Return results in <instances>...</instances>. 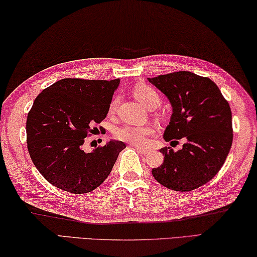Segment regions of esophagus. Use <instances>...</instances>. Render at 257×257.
<instances>
[{
	"instance_id": "esophagus-1",
	"label": "esophagus",
	"mask_w": 257,
	"mask_h": 257,
	"mask_svg": "<svg viewBox=\"0 0 257 257\" xmlns=\"http://www.w3.org/2000/svg\"><path fill=\"white\" fill-rule=\"evenodd\" d=\"M133 148L136 150H138L139 152H141L142 155H147L148 152H149V149L148 148H143V147H138V146H133Z\"/></svg>"
}]
</instances>
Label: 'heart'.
Masks as SVG:
<instances>
[{
	"label": "heart",
	"mask_w": 257,
	"mask_h": 257,
	"mask_svg": "<svg viewBox=\"0 0 257 257\" xmlns=\"http://www.w3.org/2000/svg\"><path fill=\"white\" fill-rule=\"evenodd\" d=\"M133 93L136 98L140 101L142 105L146 107L154 109V108L158 107L161 101L160 96L158 91L151 85L141 83L138 84L133 90ZM117 105H118V98L114 97L111 99L108 107V115L111 116L115 114L117 109ZM154 128L150 125H131L126 124L120 126L115 131V137L117 140L127 142L132 146H145L148 139L154 134Z\"/></svg>",
	"instance_id": "heart-1"
}]
</instances>
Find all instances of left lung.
Returning <instances> with one entry per match:
<instances>
[{"label": "left lung", "instance_id": "left-lung-1", "mask_svg": "<svg viewBox=\"0 0 257 257\" xmlns=\"http://www.w3.org/2000/svg\"><path fill=\"white\" fill-rule=\"evenodd\" d=\"M168 97L173 115L164 139H186L183 149L160 150L165 160L152 169L155 179L173 191L188 192L210 182L232 145L231 109L212 80L188 71L148 79Z\"/></svg>", "mask_w": 257, "mask_h": 257}]
</instances>
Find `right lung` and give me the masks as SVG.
I'll list each match as a JSON object with an SVG mask.
<instances>
[{
    "instance_id": "add662e5",
    "label": "right lung",
    "mask_w": 257,
    "mask_h": 257,
    "mask_svg": "<svg viewBox=\"0 0 257 257\" xmlns=\"http://www.w3.org/2000/svg\"><path fill=\"white\" fill-rule=\"evenodd\" d=\"M118 83V79L67 78L36 97L27 117V148L36 168L52 185L84 194L110 174L125 143L110 141L89 154L82 146L105 119Z\"/></svg>"
}]
</instances>
